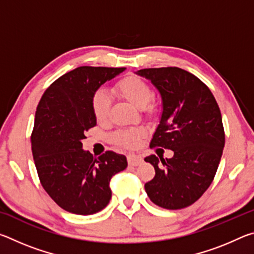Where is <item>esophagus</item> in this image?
<instances>
[{
    "label": "esophagus",
    "instance_id": "1",
    "mask_svg": "<svg viewBox=\"0 0 254 254\" xmlns=\"http://www.w3.org/2000/svg\"><path fill=\"white\" fill-rule=\"evenodd\" d=\"M127 162L130 166H140L143 162V159L140 156H135V154H128L127 156Z\"/></svg>",
    "mask_w": 254,
    "mask_h": 254
}]
</instances>
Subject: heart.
<instances>
[{"instance_id":"obj_1","label":"heart","mask_w":254,"mask_h":254,"mask_svg":"<svg viewBox=\"0 0 254 254\" xmlns=\"http://www.w3.org/2000/svg\"><path fill=\"white\" fill-rule=\"evenodd\" d=\"M114 93L122 100L130 103L136 109L142 110L147 117H151L156 112V105L151 102L152 89L148 83L136 76H128L119 81L113 88ZM93 113L98 122H104L110 114L111 100L104 91H97L92 98ZM143 135V131L140 128L133 130L118 131L112 135V140L115 143L121 144L127 148H134L139 143V140Z\"/></svg>"}]
</instances>
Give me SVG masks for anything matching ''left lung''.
Instances as JSON below:
<instances>
[{
    "label": "left lung",
    "mask_w": 254,
    "mask_h": 254,
    "mask_svg": "<svg viewBox=\"0 0 254 254\" xmlns=\"http://www.w3.org/2000/svg\"><path fill=\"white\" fill-rule=\"evenodd\" d=\"M135 74L151 81L161 96L160 121L150 147L174 151L166 160L154 154L144 158L156 170L144 189L162 208H185L207 190L220 165L225 143L220 107L207 86L182 68H149Z\"/></svg>",
    "instance_id": "left-lung-1"
}]
</instances>
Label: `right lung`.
I'll return each mask as SVG.
<instances>
[{
  "label": "right lung",
  "instance_id": "add662e5",
  "mask_svg": "<svg viewBox=\"0 0 254 254\" xmlns=\"http://www.w3.org/2000/svg\"><path fill=\"white\" fill-rule=\"evenodd\" d=\"M126 68L83 66L59 77L38 104L31 135L42 187L67 212L92 215L105 208L110 180L127 167L126 156L106 151L94 158L83 149L85 132L96 126L92 98Z\"/></svg>",
  "mask_w": 254,
  "mask_h": 254
}]
</instances>
